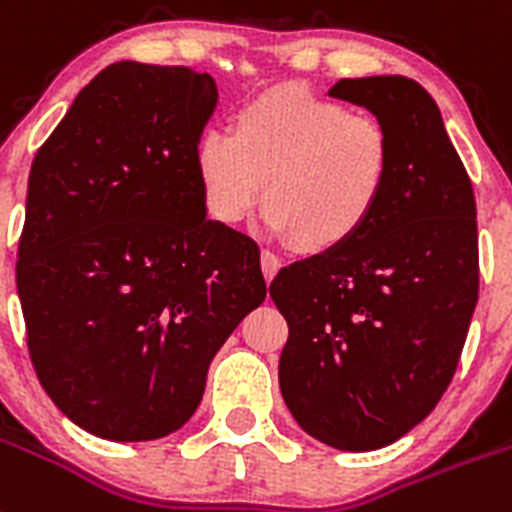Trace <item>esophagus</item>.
Segmentation results:
<instances>
[{
    "instance_id": "obj_1",
    "label": "esophagus",
    "mask_w": 512,
    "mask_h": 512,
    "mask_svg": "<svg viewBox=\"0 0 512 512\" xmlns=\"http://www.w3.org/2000/svg\"><path fill=\"white\" fill-rule=\"evenodd\" d=\"M260 265H262V275H265V281H273L275 275H278V270H281V260H278V257L268 250H262Z\"/></svg>"
}]
</instances>
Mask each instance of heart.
I'll return each instance as SVG.
<instances>
[{"instance_id": "heart-1", "label": "heart", "mask_w": 512, "mask_h": 512, "mask_svg": "<svg viewBox=\"0 0 512 512\" xmlns=\"http://www.w3.org/2000/svg\"><path fill=\"white\" fill-rule=\"evenodd\" d=\"M203 203L239 224L260 198L265 224L301 252H330L376 216L394 172V141L376 115L304 87H273L234 113L231 131L195 144Z\"/></svg>"}]
</instances>
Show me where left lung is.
Returning <instances> with one entry per match:
<instances>
[{
    "label": "left lung",
    "instance_id": "left-lung-1",
    "mask_svg": "<svg viewBox=\"0 0 512 512\" xmlns=\"http://www.w3.org/2000/svg\"><path fill=\"white\" fill-rule=\"evenodd\" d=\"M330 95L389 128L394 172L366 229L270 283L288 322L278 379L311 438L373 451L425 420L459 366L479 293L477 203L415 79H340Z\"/></svg>",
    "mask_w": 512,
    "mask_h": 512
}]
</instances>
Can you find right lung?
Returning a JSON list of instances; mask_svg holds the SVG:
<instances>
[{"label":"right lung","mask_w":512,"mask_h":512,"mask_svg":"<svg viewBox=\"0 0 512 512\" xmlns=\"http://www.w3.org/2000/svg\"><path fill=\"white\" fill-rule=\"evenodd\" d=\"M208 74L118 61L30 167L17 293L35 373L74 425L157 441L193 417L213 355L265 301L260 250L206 216Z\"/></svg>","instance_id":"add662e5"}]
</instances>
